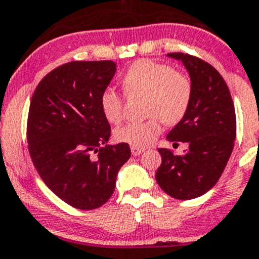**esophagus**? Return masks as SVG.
<instances>
[{"instance_id":"34e87169","label":"esophagus","mask_w":259,"mask_h":259,"mask_svg":"<svg viewBox=\"0 0 259 259\" xmlns=\"http://www.w3.org/2000/svg\"><path fill=\"white\" fill-rule=\"evenodd\" d=\"M142 148L135 147V146H131V152H132L133 156H140L142 153Z\"/></svg>"}]
</instances>
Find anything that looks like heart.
Listing matches in <instances>:
<instances>
[{
	"label": "heart",
	"mask_w": 259,
	"mask_h": 259,
	"mask_svg": "<svg viewBox=\"0 0 259 259\" xmlns=\"http://www.w3.org/2000/svg\"><path fill=\"white\" fill-rule=\"evenodd\" d=\"M127 96L146 94L145 111L150 118L130 122L114 132L116 140L135 147H146L157 138L161 121L175 124L183 119L193 98V84L189 76L175 70L170 64L151 59L135 61L122 78ZM99 104L109 123L118 124L124 116L123 97L112 88L102 92Z\"/></svg>",
	"instance_id": "1"
}]
</instances>
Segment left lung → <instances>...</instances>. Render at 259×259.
Wrapping results in <instances>:
<instances>
[{
    "label": "left lung",
    "mask_w": 259,
    "mask_h": 259,
    "mask_svg": "<svg viewBox=\"0 0 259 259\" xmlns=\"http://www.w3.org/2000/svg\"><path fill=\"white\" fill-rule=\"evenodd\" d=\"M183 61L190 74L193 98L180 122L167 140L179 145L188 142L184 155L158 148L161 165L156 171L160 188L179 200H190L210 190L222 176L237 136V118L232 96L219 71L196 56L171 53Z\"/></svg>",
    "instance_id": "obj_1"
}]
</instances>
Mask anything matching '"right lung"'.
<instances>
[{
    "label": "right lung",
    "mask_w": 259,
    "mask_h": 259,
    "mask_svg": "<svg viewBox=\"0 0 259 259\" xmlns=\"http://www.w3.org/2000/svg\"><path fill=\"white\" fill-rule=\"evenodd\" d=\"M116 63L69 61L37 84L27 116L30 157L40 178L73 208L92 210L109 200L128 143L108 145L111 126L99 98Z\"/></svg>",
    "instance_id": "obj_1"
}]
</instances>
